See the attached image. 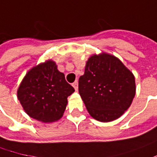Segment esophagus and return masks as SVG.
<instances>
[{"label":"esophagus","instance_id":"1","mask_svg":"<svg viewBox=\"0 0 157 157\" xmlns=\"http://www.w3.org/2000/svg\"><path fill=\"white\" fill-rule=\"evenodd\" d=\"M72 86H73L74 88H75V89L76 91L78 90V82H77V81H75V82L72 84Z\"/></svg>","mask_w":157,"mask_h":157}]
</instances>
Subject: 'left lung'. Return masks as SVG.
Returning <instances> with one entry per match:
<instances>
[{"instance_id":"left-lung-1","label":"left lung","mask_w":157,"mask_h":157,"mask_svg":"<svg viewBox=\"0 0 157 157\" xmlns=\"http://www.w3.org/2000/svg\"><path fill=\"white\" fill-rule=\"evenodd\" d=\"M79 94L93 118L111 122L131 105L136 95L135 76L116 56L94 55L79 78Z\"/></svg>"}]
</instances>
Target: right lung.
<instances>
[{
	"instance_id": "1",
	"label": "right lung",
	"mask_w": 157,
	"mask_h": 157,
	"mask_svg": "<svg viewBox=\"0 0 157 157\" xmlns=\"http://www.w3.org/2000/svg\"><path fill=\"white\" fill-rule=\"evenodd\" d=\"M75 89L51 60L31 68L21 81L17 97L25 112L42 122L59 120Z\"/></svg>"
}]
</instances>
